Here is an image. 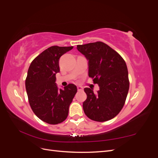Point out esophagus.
Returning <instances> with one entry per match:
<instances>
[{
  "instance_id": "1",
  "label": "esophagus",
  "mask_w": 158,
  "mask_h": 158,
  "mask_svg": "<svg viewBox=\"0 0 158 158\" xmlns=\"http://www.w3.org/2000/svg\"><path fill=\"white\" fill-rule=\"evenodd\" d=\"M77 89H78V92H80V91H82L83 90V88L82 87H80V86H78L77 87Z\"/></svg>"
}]
</instances>
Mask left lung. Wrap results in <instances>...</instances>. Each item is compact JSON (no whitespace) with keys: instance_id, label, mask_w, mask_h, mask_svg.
Instances as JSON below:
<instances>
[{"instance_id":"left-lung-1","label":"left lung","mask_w":158,"mask_h":158,"mask_svg":"<svg viewBox=\"0 0 158 158\" xmlns=\"http://www.w3.org/2000/svg\"><path fill=\"white\" fill-rule=\"evenodd\" d=\"M77 49L88 60V76L94 78L99 90L85 88L87 99L84 111L89 118L104 122L112 119L125 105L129 89L125 61L117 52L101 41L77 45Z\"/></svg>"}]
</instances>
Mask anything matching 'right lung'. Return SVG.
<instances>
[{
  "instance_id": "1",
  "label": "right lung",
  "mask_w": 158,
  "mask_h": 158,
  "mask_svg": "<svg viewBox=\"0 0 158 158\" xmlns=\"http://www.w3.org/2000/svg\"><path fill=\"white\" fill-rule=\"evenodd\" d=\"M73 48L52 46L34 59L27 71L26 89L32 111L41 121L51 125L67 118L70 103L77 88L69 84L59 89L56 74L59 73V59Z\"/></svg>"
}]
</instances>
